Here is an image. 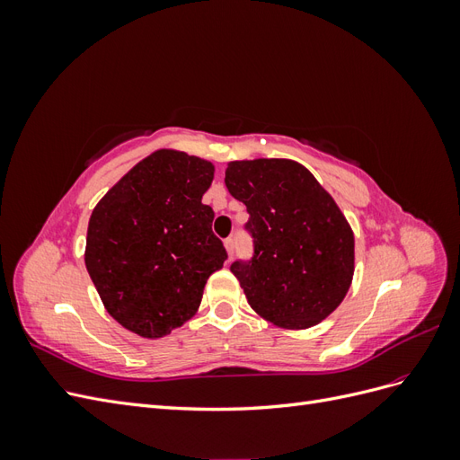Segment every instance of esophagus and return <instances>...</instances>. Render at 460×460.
Listing matches in <instances>:
<instances>
[{"label": "esophagus", "mask_w": 460, "mask_h": 460, "mask_svg": "<svg viewBox=\"0 0 460 460\" xmlns=\"http://www.w3.org/2000/svg\"><path fill=\"white\" fill-rule=\"evenodd\" d=\"M225 247H226V252H228L230 259H232V255H234V238H232V235H230V238L225 240Z\"/></svg>", "instance_id": "esophagus-1"}]
</instances>
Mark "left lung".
<instances>
[{"label": "left lung", "mask_w": 460, "mask_h": 460, "mask_svg": "<svg viewBox=\"0 0 460 460\" xmlns=\"http://www.w3.org/2000/svg\"><path fill=\"white\" fill-rule=\"evenodd\" d=\"M225 182L249 213L253 255L230 270L252 309L296 330L336 311L351 286L355 240L330 193L288 159L234 161Z\"/></svg>", "instance_id": "left-lung-1"}]
</instances>
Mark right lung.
Here are the masks:
<instances>
[{
	"mask_svg": "<svg viewBox=\"0 0 460 460\" xmlns=\"http://www.w3.org/2000/svg\"><path fill=\"white\" fill-rule=\"evenodd\" d=\"M215 166L159 149L111 188L90 217L86 269L105 309L142 338L196 314L208 276L228 259L201 203Z\"/></svg>",
	"mask_w": 460,
	"mask_h": 460,
	"instance_id": "1",
	"label": "right lung"
}]
</instances>
